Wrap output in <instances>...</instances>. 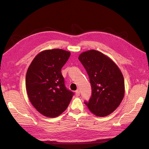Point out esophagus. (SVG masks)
I'll return each instance as SVG.
<instances>
[{
  "mask_svg": "<svg viewBox=\"0 0 149 149\" xmlns=\"http://www.w3.org/2000/svg\"><path fill=\"white\" fill-rule=\"evenodd\" d=\"M75 94H76V96H79L80 95V91H79V90H76V92H75Z\"/></svg>",
  "mask_w": 149,
  "mask_h": 149,
  "instance_id": "1",
  "label": "esophagus"
}]
</instances>
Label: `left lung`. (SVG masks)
<instances>
[{
    "label": "left lung",
    "mask_w": 149,
    "mask_h": 149,
    "mask_svg": "<svg viewBox=\"0 0 149 149\" xmlns=\"http://www.w3.org/2000/svg\"><path fill=\"white\" fill-rule=\"evenodd\" d=\"M78 59L87 71L92 88L91 97L84 104L94 115H109L124 96V79L120 69L111 58L95 49L81 53Z\"/></svg>",
    "instance_id": "1"
}]
</instances>
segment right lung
<instances>
[{"mask_svg":"<svg viewBox=\"0 0 149 149\" xmlns=\"http://www.w3.org/2000/svg\"><path fill=\"white\" fill-rule=\"evenodd\" d=\"M62 49L39 53L26 71L25 84L29 100L40 114L55 118L68 106L74 93L65 85L61 68L70 56Z\"/></svg>","mask_w":149,"mask_h":149,"instance_id":"right-lung-1","label":"right lung"}]
</instances>
